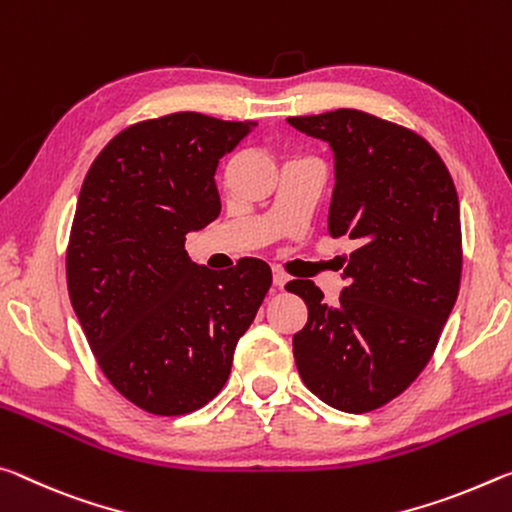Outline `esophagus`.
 <instances>
[{"instance_id": "obj_1", "label": "esophagus", "mask_w": 512, "mask_h": 512, "mask_svg": "<svg viewBox=\"0 0 512 512\" xmlns=\"http://www.w3.org/2000/svg\"><path fill=\"white\" fill-rule=\"evenodd\" d=\"M272 283H274L276 288H283V286H286V283H288V276L283 274L281 270H274V272H272Z\"/></svg>"}]
</instances>
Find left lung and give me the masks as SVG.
<instances>
[{
  "instance_id": "obj_1",
  "label": "left lung",
  "mask_w": 512,
  "mask_h": 512,
  "mask_svg": "<svg viewBox=\"0 0 512 512\" xmlns=\"http://www.w3.org/2000/svg\"><path fill=\"white\" fill-rule=\"evenodd\" d=\"M329 142L331 238L356 249L335 306L313 281L288 283L308 306L292 335L306 388L345 413L401 395L433 356L460 288V204L438 152L415 131L354 108L288 117Z\"/></svg>"
}]
</instances>
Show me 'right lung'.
<instances>
[{"instance_id":"obj_1","label":"right lung","mask_w":512,"mask_h":512,"mask_svg":"<svg viewBox=\"0 0 512 512\" xmlns=\"http://www.w3.org/2000/svg\"><path fill=\"white\" fill-rule=\"evenodd\" d=\"M256 122L172 113L138 122L90 165L67 245V290L113 388L154 415L208 404L272 286L270 265L190 261L186 236L222 211L220 158Z\"/></svg>"}]
</instances>
